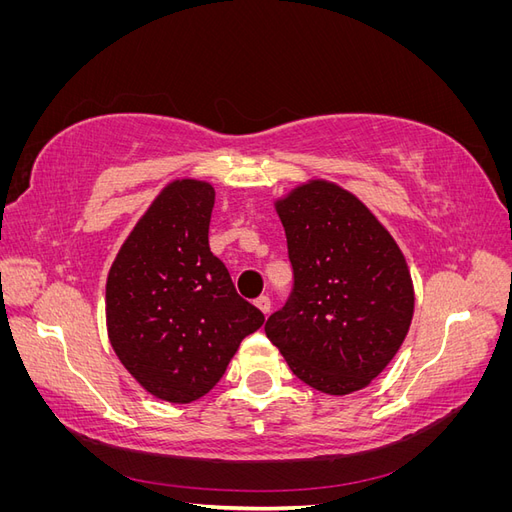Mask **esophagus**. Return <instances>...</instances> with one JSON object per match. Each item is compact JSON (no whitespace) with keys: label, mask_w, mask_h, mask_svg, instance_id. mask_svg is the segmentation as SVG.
Listing matches in <instances>:
<instances>
[{"label":"esophagus","mask_w":512,"mask_h":512,"mask_svg":"<svg viewBox=\"0 0 512 512\" xmlns=\"http://www.w3.org/2000/svg\"><path fill=\"white\" fill-rule=\"evenodd\" d=\"M254 303H256V307H258L260 312L265 314V316L271 312V299H269V297H265V294H262V297H258Z\"/></svg>","instance_id":"34e87169"}]
</instances>
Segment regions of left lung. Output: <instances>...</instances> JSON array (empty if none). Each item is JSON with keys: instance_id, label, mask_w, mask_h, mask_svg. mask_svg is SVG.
Returning <instances> with one entry per match:
<instances>
[{"instance_id": "8db88e82", "label": "left lung", "mask_w": 512, "mask_h": 512, "mask_svg": "<svg viewBox=\"0 0 512 512\" xmlns=\"http://www.w3.org/2000/svg\"><path fill=\"white\" fill-rule=\"evenodd\" d=\"M292 290L265 331L292 374L348 395L391 363L412 322L414 290L397 243L359 198L312 181L277 203Z\"/></svg>"}]
</instances>
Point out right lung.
<instances>
[{
	"label": "right lung",
	"mask_w": 512,
	"mask_h": 512,
	"mask_svg": "<svg viewBox=\"0 0 512 512\" xmlns=\"http://www.w3.org/2000/svg\"><path fill=\"white\" fill-rule=\"evenodd\" d=\"M209 183H170L134 226L106 282L111 344L141 386L190 404L220 382L243 337L265 316L239 297L211 254Z\"/></svg>",
	"instance_id": "obj_1"
}]
</instances>
